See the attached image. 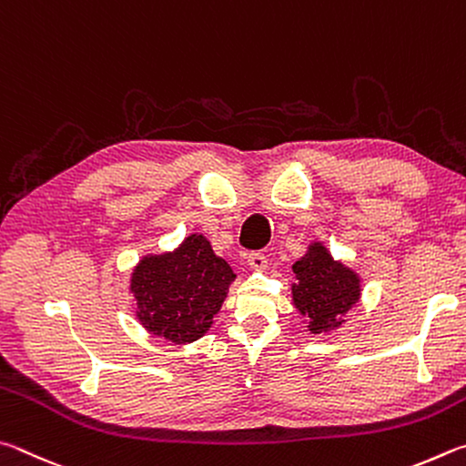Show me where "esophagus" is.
<instances>
[{"label":"esophagus","instance_id":"1","mask_svg":"<svg viewBox=\"0 0 466 466\" xmlns=\"http://www.w3.org/2000/svg\"><path fill=\"white\" fill-rule=\"evenodd\" d=\"M248 264H249L251 270L264 272L266 268H268V259H266V256L262 254V251H251V254L248 256Z\"/></svg>","mask_w":466,"mask_h":466}]
</instances>
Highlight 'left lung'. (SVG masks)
<instances>
[{"mask_svg": "<svg viewBox=\"0 0 466 466\" xmlns=\"http://www.w3.org/2000/svg\"><path fill=\"white\" fill-rule=\"evenodd\" d=\"M292 303L307 319L311 333H329L346 323V313L362 295L360 276L333 259L323 243L315 241L292 266Z\"/></svg>", "mask_w": 466, "mask_h": 466, "instance_id": "1", "label": "left lung"}]
</instances>
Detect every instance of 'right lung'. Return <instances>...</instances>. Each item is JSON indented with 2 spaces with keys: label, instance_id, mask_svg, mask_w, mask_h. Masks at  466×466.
Returning <instances> with one entry per match:
<instances>
[{
  "label": "right lung",
  "instance_id": "1",
  "mask_svg": "<svg viewBox=\"0 0 466 466\" xmlns=\"http://www.w3.org/2000/svg\"><path fill=\"white\" fill-rule=\"evenodd\" d=\"M233 280L231 266L212 251L210 241L192 233L174 251L145 256L130 274L128 292L143 328L179 346L210 329Z\"/></svg>",
  "mask_w": 466,
  "mask_h": 466
}]
</instances>
